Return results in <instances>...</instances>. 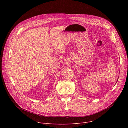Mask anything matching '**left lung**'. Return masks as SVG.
Masks as SVG:
<instances>
[{
    "instance_id": "1",
    "label": "left lung",
    "mask_w": 128,
    "mask_h": 128,
    "mask_svg": "<svg viewBox=\"0 0 128 128\" xmlns=\"http://www.w3.org/2000/svg\"><path fill=\"white\" fill-rule=\"evenodd\" d=\"M117 82H118V81H117Z\"/></svg>"
}]
</instances>
